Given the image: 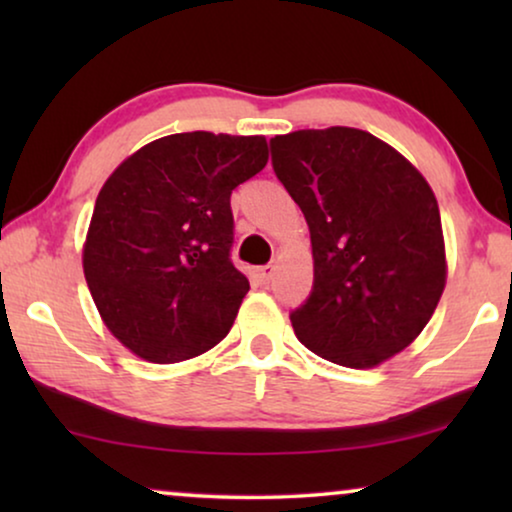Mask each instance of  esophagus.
<instances>
[{"instance_id": "34e87169", "label": "esophagus", "mask_w": 512, "mask_h": 512, "mask_svg": "<svg viewBox=\"0 0 512 512\" xmlns=\"http://www.w3.org/2000/svg\"><path fill=\"white\" fill-rule=\"evenodd\" d=\"M256 277L261 284H270L272 277H275V265H263V268H258Z\"/></svg>"}]
</instances>
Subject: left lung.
Instances as JSON below:
<instances>
[{"label":"left lung","instance_id":"obj_1","mask_svg":"<svg viewBox=\"0 0 512 512\" xmlns=\"http://www.w3.org/2000/svg\"><path fill=\"white\" fill-rule=\"evenodd\" d=\"M270 149L312 240L314 286L293 331L338 366H380L424 331L445 289L429 181L394 146L345 125L277 135Z\"/></svg>","mask_w":512,"mask_h":512}]
</instances>
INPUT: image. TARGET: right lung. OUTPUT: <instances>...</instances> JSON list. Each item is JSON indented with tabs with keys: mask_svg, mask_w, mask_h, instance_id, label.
Returning <instances> with one entry per match:
<instances>
[{
	"mask_svg": "<svg viewBox=\"0 0 512 512\" xmlns=\"http://www.w3.org/2000/svg\"><path fill=\"white\" fill-rule=\"evenodd\" d=\"M268 163L263 135L179 132L142 146L95 200L83 275L111 335L177 363L226 338L249 291L230 261V193Z\"/></svg>",
	"mask_w": 512,
	"mask_h": 512,
	"instance_id": "obj_1",
	"label": "right lung"
}]
</instances>
